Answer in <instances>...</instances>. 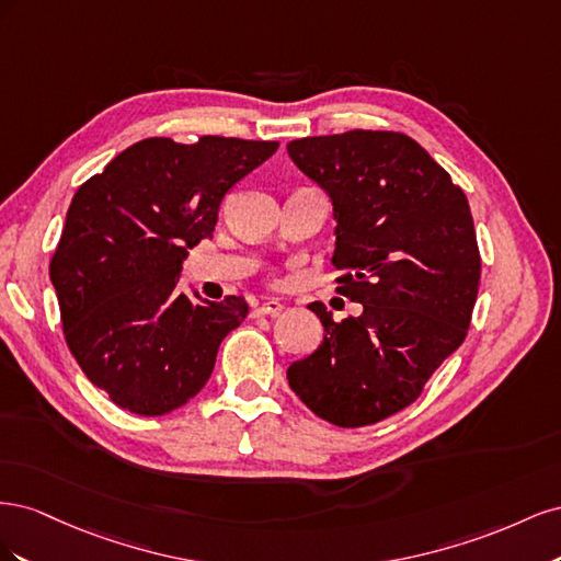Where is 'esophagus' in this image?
Segmentation results:
<instances>
[{"label": "esophagus", "instance_id": "34e87169", "mask_svg": "<svg viewBox=\"0 0 561 561\" xmlns=\"http://www.w3.org/2000/svg\"><path fill=\"white\" fill-rule=\"evenodd\" d=\"M283 311V304L278 299H268L254 309V316H278Z\"/></svg>", "mask_w": 561, "mask_h": 561}]
</instances>
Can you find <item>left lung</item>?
I'll use <instances>...</instances> for the list:
<instances>
[{"instance_id": "obj_1", "label": "left lung", "mask_w": 561, "mask_h": 561, "mask_svg": "<svg viewBox=\"0 0 561 561\" xmlns=\"http://www.w3.org/2000/svg\"><path fill=\"white\" fill-rule=\"evenodd\" d=\"M334 206L336 293L358 318L309 309L325 336L287 381L313 414L358 428L410 407L463 344L480 287V250L461 186L416 140L348 130L287 145Z\"/></svg>"}]
</instances>
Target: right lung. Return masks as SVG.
I'll return each mask as SVG.
<instances>
[{"instance_id": "add662e5", "label": "right lung", "mask_w": 561, "mask_h": 561, "mask_svg": "<svg viewBox=\"0 0 561 561\" xmlns=\"http://www.w3.org/2000/svg\"><path fill=\"white\" fill-rule=\"evenodd\" d=\"M276 149L219 135L194 145L147 138L77 190L48 274L67 346L122 410L168 414L210 379L217 348L248 316V301L180 293L182 262L213 239L231 186Z\"/></svg>"}]
</instances>
